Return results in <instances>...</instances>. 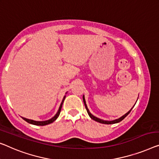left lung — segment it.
I'll return each instance as SVG.
<instances>
[{"label": "left lung", "instance_id": "1", "mask_svg": "<svg viewBox=\"0 0 159 159\" xmlns=\"http://www.w3.org/2000/svg\"><path fill=\"white\" fill-rule=\"evenodd\" d=\"M83 101H84L85 107H86V109L87 112H88V114L89 115V116L91 117V118H92V119L94 120H96V121H97V122L101 123V124H116V123L121 121L123 119H124V118L126 117L129 114V113L131 112V111L132 110V108H134V107H132L131 109L129 111H128V112L125 113V114H124V116H123L120 117L119 118H118V119H116V120H110V121H109V120H102V119H100V118H97L96 116H94L93 115H92L91 113H90L89 108H88V107H87V105H86V100H85V98H84V96H83ZM135 104H136V103H135Z\"/></svg>", "mask_w": 159, "mask_h": 159}]
</instances>
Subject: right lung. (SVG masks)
<instances>
[{
  "label": "right lung",
  "instance_id": "right-lung-1",
  "mask_svg": "<svg viewBox=\"0 0 159 159\" xmlns=\"http://www.w3.org/2000/svg\"><path fill=\"white\" fill-rule=\"evenodd\" d=\"M65 98H66V96L63 97V101H62V102H61V103L60 107H59V109L58 111V112H57L56 114L54 116L53 118H51V119L47 120H43V121H36V120H31V119H28V118H25L22 117L23 119L25 120V121L28 122V123H29V124H30L35 125H48V124H51V123H53V121H55V120L57 119V118L59 116V115H60L61 108H62V105H63V101H64V100H65Z\"/></svg>",
  "mask_w": 159,
  "mask_h": 159
}]
</instances>
